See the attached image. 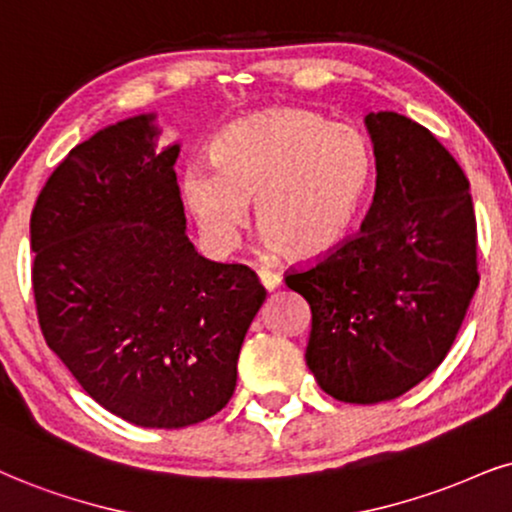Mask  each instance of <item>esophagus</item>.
Listing matches in <instances>:
<instances>
[{"label": "esophagus", "instance_id": "esophagus-1", "mask_svg": "<svg viewBox=\"0 0 512 512\" xmlns=\"http://www.w3.org/2000/svg\"><path fill=\"white\" fill-rule=\"evenodd\" d=\"M258 280H261V285L268 289V292H273V289H277L282 285V275L280 273H273V270L268 268H261L258 270Z\"/></svg>", "mask_w": 512, "mask_h": 512}]
</instances>
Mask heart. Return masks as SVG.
Wrapping results in <instances>:
<instances>
[{"mask_svg":"<svg viewBox=\"0 0 512 512\" xmlns=\"http://www.w3.org/2000/svg\"><path fill=\"white\" fill-rule=\"evenodd\" d=\"M375 178L370 137L304 109H270L213 137L211 163L192 161L180 194L208 244L230 249L249 223V201L270 246L313 258L356 223Z\"/></svg>","mask_w":512,"mask_h":512,"instance_id":"1","label":"heart"}]
</instances>
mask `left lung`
I'll return each instance as SVG.
<instances>
[{
  "mask_svg": "<svg viewBox=\"0 0 512 512\" xmlns=\"http://www.w3.org/2000/svg\"><path fill=\"white\" fill-rule=\"evenodd\" d=\"M375 197L361 232L285 282L313 313L306 365L344 403L399 399L439 368L479 285L463 168L430 130L370 113Z\"/></svg>",
  "mask_w": 512,
  "mask_h": 512,
  "instance_id": "8db88e82",
  "label": "left lung"
}]
</instances>
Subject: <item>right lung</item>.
<instances>
[{
  "mask_svg": "<svg viewBox=\"0 0 512 512\" xmlns=\"http://www.w3.org/2000/svg\"><path fill=\"white\" fill-rule=\"evenodd\" d=\"M154 116L75 147L30 216L33 292L49 349L99 406L178 430L223 410L266 289L244 263L206 261L185 235L178 144Z\"/></svg>",
  "mask_w": 512,
  "mask_h": 512,
  "instance_id": "obj_1",
  "label": "right lung"
}]
</instances>
